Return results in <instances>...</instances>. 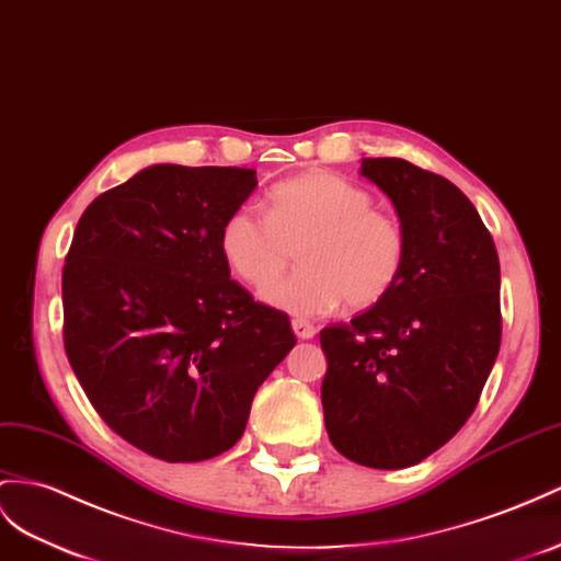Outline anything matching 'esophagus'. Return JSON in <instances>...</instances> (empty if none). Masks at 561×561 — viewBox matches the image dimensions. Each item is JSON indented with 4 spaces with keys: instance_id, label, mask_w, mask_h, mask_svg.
Returning a JSON list of instances; mask_svg holds the SVG:
<instances>
[{
    "instance_id": "34e87169",
    "label": "esophagus",
    "mask_w": 561,
    "mask_h": 561,
    "mask_svg": "<svg viewBox=\"0 0 561 561\" xmlns=\"http://www.w3.org/2000/svg\"><path fill=\"white\" fill-rule=\"evenodd\" d=\"M291 327H294V334L298 339H304V341H308V339H312L314 334H318V329H314L308 320H294Z\"/></svg>"
}]
</instances>
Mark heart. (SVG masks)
Wrapping results in <instances>:
<instances>
[{
	"label": "heart",
	"instance_id": "obj_1",
	"mask_svg": "<svg viewBox=\"0 0 561 561\" xmlns=\"http://www.w3.org/2000/svg\"><path fill=\"white\" fill-rule=\"evenodd\" d=\"M301 243L296 276L263 298L296 318H318L343 300L355 310L381 304L405 265V237L391 215L375 210L363 186L332 172H306L277 184L267 213L239 206L220 229V251L237 275L263 289Z\"/></svg>",
	"mask_w": 561,
	"mask_h": 561
}]
</instances>
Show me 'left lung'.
I'll return each mask as SVG.
<instances>
[{
	"instance_id": "obj_1",
	"label": "left lung",
	"mask_w": 561,
	"mask_h": 561,
	"mask_svg": "<svg viewBox=\"0 0 561 561\" xmlns=\"http://www.w3.org/2000/svg\"><path fill=\"white\" fill-rule=\"evenodd\" d=\"M391 198L405 265L381 304L320 334L324 426L371 469H403L448 443L479 403L500 351V261L457 186L403 158H363Z\"/></svg>"
}]
</instances>
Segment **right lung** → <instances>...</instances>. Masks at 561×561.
Instances as JSON below:
<instances>
[{"mask_svg": "<svg viewBox=\"0 0 561 561\" xmlns=\"http://www.w3.org/2000/svg\"><path fill=\"white\" fill-rule=\"evenodd\" d=\"M249 168L158 163L96 196L64 265V343L94 410L135 448L201 462L241 438L296 346L284 312L229 279L220 229Z\"/></svg>", "mask_w": 561, "mask_h": 561, "instance_id": "obj_1", "label": "right lung"}]
</instances>
